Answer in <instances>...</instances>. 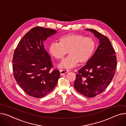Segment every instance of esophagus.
Wrapping results in <instances>:
<instances>
[{
    "label": "esophagus",
    "mask_w": 126,
    "mask_h": 126,
    "mask_svg": "<svg viewBox=\"0 0 126 126\" xmlns=\"http://www.w3.org/2000/svg\"><path fill=\"white\" fill-rule=\"evenodd\" d=\"M68 72V71L67 70H60V74L61 75H63L64 74H65L67 73Z\"/></svg>",
    "instance_id": "esophagus-1"
}]
</instances>
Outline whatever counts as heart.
I'll return each instance as SVG.
<instances>
[{
  "label": "heart",
  "mask_w": 126,
  "mask_h": 126,
  "mask_svg": "<svg viewBox=\"0 0 126 126\" xmlns=\"http://www.w3.org/2000/svg\"><path fill=\"white\" fill-rule=\"evenodd\" d=\"M59 43L52 42L49 46L50 54L56 60H61L67 53L69 55L61 63L60 66L71 69L78 63L87 62L93 55L95 47V43L90 37L77 33H71L61 36Z\"/></svg>",
  "instance_id": "heart-1"
}]
</instances>
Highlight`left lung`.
<instances>
[{
  "label": "left lung",
  "mask_w": 126,
  "mask_h": 126,
  "mask_svg": "<svg viewBox=\"0 0 126 126\" xmlns=\"http://www.w3.org/2000/svg\"><path fill=\"white\" fill-rule=\"evenodd\" d=\"M90 31L100 44L86 65L78 71L74 87L81 94L92 98L104 91L112 81L117 65L115 52L107 36L93 29Z\"/></svg>",
  "instance_id": "1"
}]
</instances>
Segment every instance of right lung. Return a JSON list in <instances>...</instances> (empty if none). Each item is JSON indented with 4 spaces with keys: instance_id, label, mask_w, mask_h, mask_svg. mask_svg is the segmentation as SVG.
Instances as JSON below:
<instances>
[{
    "instance_id": "right-lung-1",
    "label": "right lung",
    "mask_w": 126,
    "mask_h": 126,
    "mask_svg": "<svg viewBox=\"0 0 126 126\" xmlns=\"http://www.w3.org/2000/svg\"><path fill=\"white\" fill-rule=\"evenodd\" d=\"M53 29L35 27L19 42L14 51L13 71L17 83L28 95L41 98L55 87L60 73L53 65L44 41L56 33Z\"/></svg>"
}]
</instances>
